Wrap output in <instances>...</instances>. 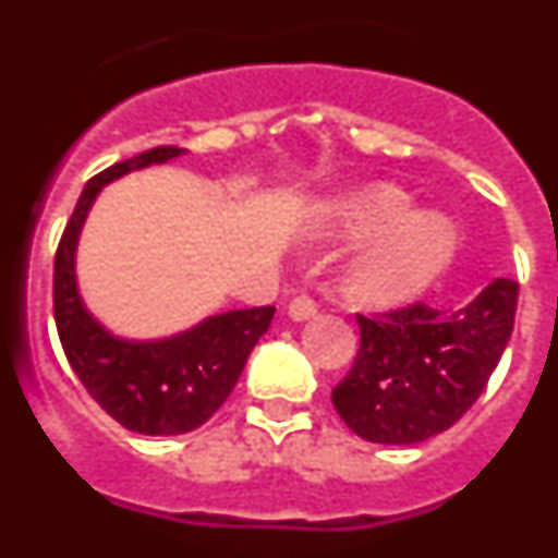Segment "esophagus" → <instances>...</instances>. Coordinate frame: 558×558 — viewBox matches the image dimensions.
I'll list each match as a JSON object with an SVG mask.
<instances>
[{
  "mask_svg": "<svg viewBox=\"0 0 558 558\" xmlns=\"http://www.w3.org/2000/svg\"><path fill=\"white\" fill-rule=\"evenodd\" d=\"M315 313H318V307H315V302L310 295H295L293 302L288 304V315L293 322H307Z\"/></svg>",
  "mask_w": 558,
  "mask_h": 558,
  "instance_id": "esophagus-1",
  "label": "esophagus"
}]
</instances>
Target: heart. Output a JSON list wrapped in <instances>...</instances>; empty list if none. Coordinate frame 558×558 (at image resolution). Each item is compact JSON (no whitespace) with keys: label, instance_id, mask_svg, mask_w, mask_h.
<instances>
[{"label":"heart","instance_id":"heart-1","mask_svg":"<svg viewBox=\"0 0 558 558\" xmlns=\"http://www.w3.org/2000/svg\"><path fill=\"white\" fill-rule=\"evenodd\" d=\"M322 226L338 240L363 243L343 274V293L366 307H391L418 295L458 251V229L438 211H413V198L393 184H374L335 201Z\"/></svg>","mask_w":558,"mask_h":558}]
</instances>
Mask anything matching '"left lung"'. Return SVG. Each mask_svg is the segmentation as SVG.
I'll return each mask as SVG.
<instances>
[{
  "instance_id": "left-lung-1",
  "label": "left lung",
  "mask_w": 558,
  "mask_h": 558,
  "mask_svg": "<svg viewBox=\"0 0 558 558\" xmlns=\"http://www.w3.org/2000/svg\"><path fill=\"white\" fill-rule=\"evenodd\" d=\"M517 293L514 279H495L452 313L416 302L357 315V357L332 388L338 416L374 445H418L450 430L506 352Z\"/></svg>"
}]
</instances>
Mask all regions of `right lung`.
<instances>
[{
  "instance_id": "right-lung-1",
  "label": "right lung",
  "mask_w": 558,
  "mask_h": 558,
  "mask_svg": "<svg viewBox=\"0 0 558 558\" xmlns=\"http://www.w3.org/2000/svg\"><path fill=\"white\" fill-rule=\"evenodd\" d=\"M181 153V147H153L88 181L58 243L52 276L58 338L69 366L108 416L142 436H181L204 425L236 386L251 349L276 313V307L229 310L170 338L125 340L108 332L83 304L75 251L100 190Z\"/></svg>"
}]
</instances>
